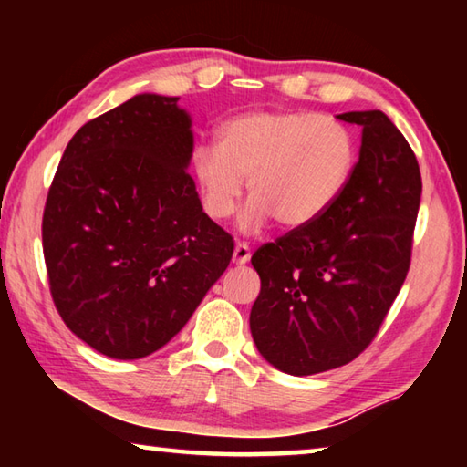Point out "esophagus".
<instances>
[{
	"label": "esophagus",
	"instance_id": "esophagus-1",
	"mask_svg": "<svg viewBox=\"0 0 467 467\" xmlns=\"http://www.w3.org/2000/svg\"><path fill=\"white\" fill-rule=\"evenodd\" d=\"M251 259V249L247 243H236V247L233 251V262L236 265H244Z\"/></svg>",
	"mask_w": 467,
	"mask_h": 467
}]
</instances>
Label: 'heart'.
Masks as SVG:
<instances>
[{"instance_id": "1", "label": "heart", "mask_w": 467, "mask_h": 467, "mask_svg": "<svg viewBox=\"0 0 467 467\" xmlns=\"http://www.w3.org/2000/svg\"><path fill=\"white\" fill-rule=\"evenodd\" d=\"M192 162L205 214L216 223L239 208L247 179L244 231L272 218L284 228H303L326 214L350 183L358 140L350 125L315 110H253L226 119L216 148H195Z\"/></svg>"}]
</instances>
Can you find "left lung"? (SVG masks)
Listing matches in <instances>:
<instances>
[{
	"label": "left lung",
	"mask_w": 467,
	"mask_h": 467,
	"mask_svg": "<svg viewBox=\"0 0 467 467\" xmlns=\"http://www.w3.org/2000/svg\"><path fill=\"white\" fill-rule=\"evenodd\" d=\"M362 128L357 169L313 224L253 253L262 278L249 326L262 357L305 377L344 367L373 342L406 280L422 179L412 148L381 110H350Z\"/></svg>",
	"instance_id": "obj_1"
}]
</instances>
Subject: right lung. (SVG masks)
Returning a JSON list of instances; mask_svg holds the SVG:
<instances>
[{
  "label": "right lung",
  "instance_id": "1",
  "mask_svg": "<svg viewBox=\"0 0 467 467\" xmlns=\"http://www.w3.org/2000/svg\"><path fill=\"white\" fill-rule=\"evenodd\" d=\"M136 94L69 140L47 195L43 253L61 319L94 350L136 360L171 342L231 264L187 167L192 117Z\"/></svg>",
  "mask_w": 467,
  "mask_h": 467
}]
</instances>
